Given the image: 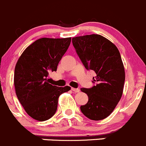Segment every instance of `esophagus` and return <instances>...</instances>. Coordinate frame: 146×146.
<instances>
[{
	"label": "esophagus",
	"mask_w": 146,
	"mask_h": 146,
	"mask_svg": "<svg viewBox=\"0 0 146 146\" xmlns=\"http://www.w3.org/2000/svg\"><path fill=\"white\" fill-rule=\"evenodd\" d=\"M72 91H74V93H79V88H72Z\"/></svg>",
	"instance_id": "esophagus-1"
}]
</instances>
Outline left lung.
Returning a JSON list of instances; mask_svg holds the SVG:
<instances>
[{
	"label": "left lung",
	"instance_id": "obj_1",
	"mask_svg": "<svg viewBox=\"0 0 146 146\" xmlns=\"http://www.w3.org/2000/svg\"><path fill=\"white\" fill-rule=\"evenodd\" d=\"M72 43L86 69L96 74L93 78L96 86L81 88L88 97L81 111L90 119L102 120L113 112L123 94L125 71L119 51L98 34L74 37Z\"/></svg>",
	"mask_w": 146,
	"mask_h": 146
}]
</instances>
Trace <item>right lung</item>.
I'll return each mask as SVG.
<instances>
[{
	"label": "right lung",
	"mask_w": 146,
	"mask_h": 146,
	"mask_svg": "<svg viewBox=\"0 0 146 146\" xmlns=\"http://www.w3.org/2000/svg\"><path fill=\"white\" fill-rule=\"evenodd\" d=\"M70 43L71 37L39 38L29 46L18 59L14 74L16 95L27 113L37 121L52 117L60 96L71 89L68 86L52 85L47 78L50 72L57 70Z\"/></svg>",
	"instance_id": "1"
}]
</instances>
